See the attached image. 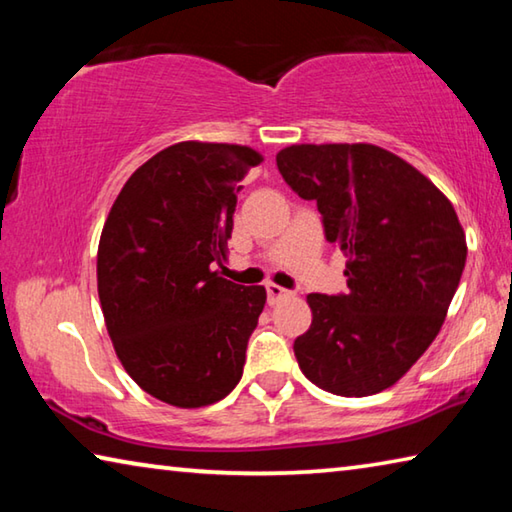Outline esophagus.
<instances>
[{
  "instance_id": "obj_1",
  "label": "esophagus",
  "mask_w": 512,
  "mask_h": 512,
  "mask_svg": "<svg viewBox=\"0 0 512 512\" xmlns=\"http://www.w3.org/2000/svg\"><path fill=\"white\" fill-rule=\"evenodd\" d=\"M287 296H291V291L282 289L280 284H271V282L266 284V298H268V305H275L277 300H282V298H287Z\"/></svg>"
}]
</instances>
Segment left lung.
Here are the masks:
<instances>
[{
  "label": "left lung",
  "mask_w": 512,
  "mask_h": 512,
  "mask_svg": "<svg viewBox=\"0 0 512 512\" xmlns=\"http://www.w3.org/2000/svg\"><path fill=\"white\" fill-rule=\"evenodd\" d=\"M275 162L348 257V293L307 296L314 320L293 343L302 375L343 397L384 391L436 339L461 282L467 246L454 207L372 144H296Z\"/></svg>",
  "instance_id": "left-lung-1"
}]
</instances>
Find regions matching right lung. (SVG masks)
<instances>
[{"label": "right lung", "mask_w": 512, "mask_h": 512, "mask_svg": "<svg viewBox=\"0 0 512 512\" xmlns=\"http://www.w3.org/2000/svg\"><path fill=\"white\" fill-rule=\"evenodd\" d=\"M259 162L248 146L173 144L126 180L103 225L97 282L112 345L135 384L171 406L219 402L244 372L266 289L216 266L239 180Z\"/></svg>", "instance_id": "add662e5"}]
</instances>
